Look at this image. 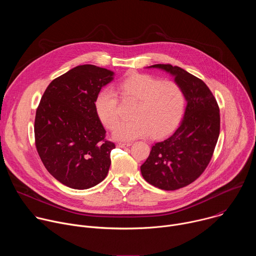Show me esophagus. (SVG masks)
<instances>
[{"label":"esophagus","instance_id":"34e87169","mask_svg":"<svg viewBox=\"0 0 256 256\" xmlns=\"http://www.w3.org/2000/svg\"><path fill=\"white\" fill-rule=\"evenodd\" d=\"M130 146H132L130 142H120V144H118V148H126V147H130Z\"/></svg>","mask_w":256,"mask_h":256}]
</instances>
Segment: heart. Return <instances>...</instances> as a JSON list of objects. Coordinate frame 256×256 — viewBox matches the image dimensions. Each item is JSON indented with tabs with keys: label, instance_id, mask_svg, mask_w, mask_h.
<instances>
[{
	"label": "heart",
	"instance_id": "b5f03b06",
	"mask_svg": "<svg viewBox=\"0 0 256 256\" xmlns=\"http://www.w3.org/2000/svg\"><path fill=\"white\" fill-rule=\"evenodd\" d=\"M116 92L122 101L134 102L130 114L132 120L120 122L114 130V136L120 140L149 134L165 136L178 126L184 112L186 96L181 87L148 74H128L116 84ZM116 94L110 90H102L95 99L96 114L108 130H112L120 120V101Z\"/></svg>",
	"mask_w": 256,
	"mask_h": 256
}]
</instances>
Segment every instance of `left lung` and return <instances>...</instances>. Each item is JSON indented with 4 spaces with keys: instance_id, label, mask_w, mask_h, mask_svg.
I'll use <instances>...</instances> for the list:
<instances>
[{
    "instance_id": "8db88e82",
    "label": "left lung",
    "mask_w": 256,
    "mask_h": 256,
    "mask_svg": "<svg viewBox=\"0 0 256 256\" xmlns=\"http://www.w3.org/2000/svg\"><path fill=\"white\" fill-rule=\"evenodd\" d=\"M150 68L174 76L188 105L179 128L171 136L153 146L140 172L150 184L175 190L192 184L208 165L220 134V109L204 82L186 70L169 64Z\"/></svg>"
}]
</instances>
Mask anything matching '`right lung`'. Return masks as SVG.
Instances as JSON below:
<instances>
[{
  "instance_id": "right-lung-1",
  "label": "right lung",
  "mask_w": 256,
  "mask_h": 256,
  "mask_svg": "<svg viewBox=\"0 0 256 256\" xmlns=\"http://www.w3.org/2000/svg\"><path fill=\"white\" fill-rule=\"evenodd\" d=\"M114 72L94 64L70 70L50 82L36 109L35 147L60 184L87 190L106 177L114 142L105 138L95 99Z\"/></svg>"
}]
</instances>
